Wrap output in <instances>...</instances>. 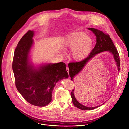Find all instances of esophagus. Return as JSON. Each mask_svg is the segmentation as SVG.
Segmentation results:
<instances>
[{"label":"esophagus","instance_id":"esophagus-1","mask_svg":"<svg viewBox=\"0 0 129 129\" xmlns=\"http://www.w3.org/2000/svg\"><path fill=\"white\" fill-rule=\"evenodd\" d=\"M66 71H67L68 73V74H69V68H68V66H67V67H66Z\"/></svg>","mask_w":129,"mask_h":129}]
</instances>
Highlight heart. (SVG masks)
<instances>
[{
    "instance_id": "1",
    "label": "heart",
    "mask_w": 129,
    "mask_h": 129,
    "mask_svg": "<svg viewBox=\"0 0 129 129\" xmlns=\"http://www.w3.org/2000/svg\"><path fill=\"white\" fill-rule=\"evenodd\" d=\"M66 49H71L72 58L81 61L87 57L92 50L93 41L85 33L76 31L66 35L63 42Z\"/></svg>"
}]
</instances>
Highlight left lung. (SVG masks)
<instances>
[{
	"label": "left lung",
	"mask_w": 129,
	"mask_h": 129,
	"mask_svg": "<svg viewBox=\"0 0 129 129\" xmlns=\"http://www.w3.org/2000/svg\"><path fill=\"white\" fill-rule=\"evenodd\" d=\"M88 29L92 31L93 33L95 34L96 37V43L95 46L92 50L91 52L87 58L79 62H72L68 64V66L69 69V76L71 78V80L72 81H73V78L83 69L84 67L89 61V60L92 59L98 53L105 51H109L110 52L113 54L114 60L118 67V71H119L120 70V59L119 53L111 39L110 38V36L108 34L104 33L103 31L95 28H89ZM70 95L73 104L80 109L83 110H90L99 107H89L80 104L75 96L74 90H72Z\"/></svg>",
	"instance_id": "1"
}]
</instances>
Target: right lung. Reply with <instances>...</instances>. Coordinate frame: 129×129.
Masks as SVG:
<instances>
[{
	"mask_svg": "<svg viewBox=\"0 0 129 129\" xmlns=\"http://www.w3.org/2000/svg\"><path fill=\"white\" fill-rule=\"evenodd\" d=\"M34 31L28 30L15 50L12 68L16 87L23 98L34 106L43 107L52 100L56 83L68 78L64 63L48 64L35 68L29 62Z\"/></svg>",
	"mask_w": 129,
	"mask_h": 129,
	"instance_id": "1",
	"label": "right lung"
}]
</instances>
